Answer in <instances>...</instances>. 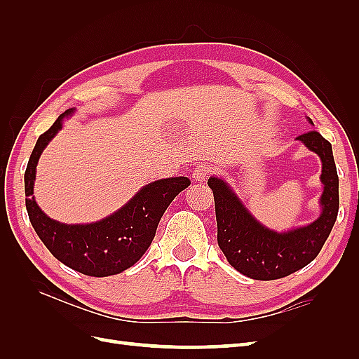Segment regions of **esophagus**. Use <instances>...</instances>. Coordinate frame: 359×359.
I'll return each mask as SVG.
<instances>
[{
  "label": "esophagus",
  "mask_w": 359,
  "mask_h": 359,
  "mask_svg": "<svg viewBox=\"0 0 359 359\" xmlns=\"http://www.w3.org/2000/svg\"><path fill=\"white\" fill-rule=\"evenodd\" d=\"M214 172V168L211 165H208V163H203V165H199L194 168L193 170V178L196 181H205L206 178H208L211 173Z\"/></svg>",
  "instance_id": "esophagus-1"
}]
</instances>
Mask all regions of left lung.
Listing matches in <instances>:
<instances>
[{
	"label": "left lung",
	"instance_id": "1",
	"mask_svg": "<svg viewBox=\"0 0 359 359\" xmlns=\"http://www.w3.org/2000/svg\"><path fill=\"white\" fill-rule=\"evenodd\" d=\"M309 123L313 126L310 118ZM322 161L319 199L320 215L316 220L277 232L260 223L223 178L211 177L208 186L214 193L217 241L229 262L241 274L255 280L286 277L309 265L330 236L339 214V175L332 147L316 130L297 137Z\"/></svg>",
	"mask_w": 359,
	"mask_h": 359
}]
</instances>
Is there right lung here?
I'll return each mask as SVG.
<instances>
[{
    "label": "right lung",
    "instance_id": "1",
    "mask_svg": "<svg viewBox=\"0 0 359 359\" xmlns=\"http://www.w3.org/2000/svg\"><path fill=\"white\" fill-rule=\"evenodd\" d=\"M69 109L40 135L25 170V205L29 222L43 244L60 262L91 277L123 273L144 256L154 240L158 222L170 202L190 186L187 177L165 178L144 186L124 206L103 220L86 224H66L41 211L34 196L37 163L50 140L62 128Z\"/></svg>",
    "mask_w": 359,
    "mask_h": 359
}]
</instances>
